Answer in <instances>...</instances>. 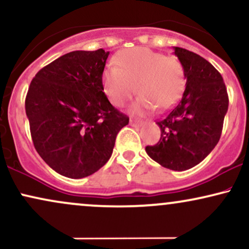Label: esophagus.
Returning a JSON list of instances; mask_svg holds the SVG:
<instances>
[{"mask_svg": "<svg viewBox=\"0 0 249 249\" xmlns=\"http://www.w3.org/2000/svg\"><path fill=\"white\" fill-rule=\"evenodd\" d=\"M130 124L132 125V126H142V121H138V119L131 118V119H130Z\"/></svg>", "mask_w": 249, "mask_h": 249, "instance_id": "esophagus-1", "label": "esophagus"}]
</instances>
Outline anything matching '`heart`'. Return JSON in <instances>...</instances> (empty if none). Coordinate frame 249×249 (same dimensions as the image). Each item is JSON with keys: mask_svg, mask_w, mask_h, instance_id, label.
Segmentation results:
<instances>
[{"mask_svg": "<svg viewBox=\"0 0 249 249\" xmlns=\"http://www.w3.org/2000/svg\"><path fill=\"white\" fill-rule=\"evenodd\" d=\"M102 73L105 95L116 107H123L137 91L139 97L132 112L151 108L166 110L179 99L185 89L184 67L177 57L164 56L148 48L123 50Z\"/></svg>", "mask_w": 249, "mask_h": 249, "instance_id": "obj_1", "label": "heart"}]
</instances>
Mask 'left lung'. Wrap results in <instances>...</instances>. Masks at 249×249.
<instances>
[{"label": "left lung", "mask_w": 249, "mask_h": 249, "mask_svg": "<svg viewBox=\"0 0 249 249\" xmlns=\"http://www.w3.org/2000/svg\"><path fill=\"white\" fill-rule=\"evenodd\" d=\"M184 67L186 88L181 99L160 121V141L145 151L161 166L185 171L212 152L221 136L228 110L222 76L210 62L182 48L173 47Z\"/></svg>", "instance_id": "1"}]
</instances>
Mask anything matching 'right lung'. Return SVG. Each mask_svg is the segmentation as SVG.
Returning <instances> with one entry per match:
<instances>
[{"mask_svg": "<svg viewBox=\"0 0 249 249\" xmlns=\"http://www.w3.org/2000/svg\"><path fill=\"white\" fill-rule=\"evenodd\" d=\"M108 51L65 53L34 77L25 98L34 146L61 176L81 179L107 164L128 117L102 84Z\"/></svg>", "mask_w": 249, "mask_h": 249, "instance_id": "1", "label": "right lung"}]
</instances>
